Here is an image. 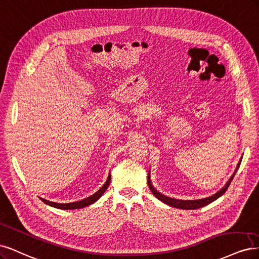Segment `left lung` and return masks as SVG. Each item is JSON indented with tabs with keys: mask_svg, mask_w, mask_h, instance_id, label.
Masks as SVG:
<instances>
[{
	"mask_svg": "<svg viewBox=\"0 0 259 259\" xmlns=\"http://www.w3.org/2000/svg\"><path fill=\"white\" fill-rule=\"evenodd\" d=\"M240 163H241V160L237 166L236 169V172L233 173L232 177L230 178V180L227 182V184L225 185L219 193H216L215 195L208 197V198H204V199H199V200H177V199H173V198H170V197H165L163 195H161L160 193H158V191L152 186L151 184V181H149V177H148V180H147V184H148V187L149 189H151V191L153 193V195L157 198L159 199L160 201H162L163 203L168 204V205H171L173 207H179V208H183V210H196V208H199V207H202L204 205H207L208 203L213 202L214 200H216L218 198H220L222 195H224L225 193H226V190L228 189L229 185L231 181L233 180V178H235V175L237 173V170L239 169L240 166Z\"/></svg>",
	"mask_w": 259,
	"mask_h": 259,
	"instance_id": "1",
	"label": "left lung"
}]
</instances>
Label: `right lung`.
<instances>
[{"label": "right lung", "mask_w": 259, "mask_h": 259, "mask_svg": "<svg viewBox=\"0 0 259 259\" xmlns=\"http://www.w3.org/2000/svg\"><path fill=\"white\" fill-rule=\"evenodd\" d=\"M111 183V174L108 175L107 178V181L105 182V184L100 188L96 194H94L93 196H90L84 200H80V201H76V202H71V203H57V202H52V201H48V200H45L43 198H40L41 201H43L44 203L51 205V206H54V207H57V208H61V210H75V208H80V207H85L89 204H93L94 202H96L97 200L101 197L104 191L107 189L108 185H110Z\"/></svg>", "instance_id": "1"}]
</instances>
